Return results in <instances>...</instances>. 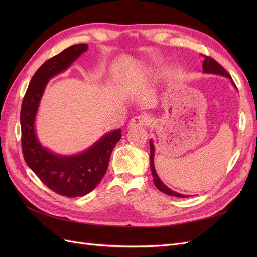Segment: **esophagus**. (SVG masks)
<instances>
[{
  "label": "esophagus",
  "mask_w": 257,
  "mask_h": 257,
  "mask_svg": "<svg viewBox=\"0 0 257 257\" xmlns=\"http://www.w3.org/2000/svg\"><path fill=\"white\" fill-rule=\"evenodd\" d=\"M152 123L151 116L147 114L136 115L130 121V127H141V126H148Z\"/></svg>",
  "instance_id": "34e87169"
}]
</instances>
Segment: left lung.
Instances as JSON below:
<instances>
[{"label": "left lung", "mask_w": 257, "mask_h": 257, "mask_svg": "<svg viewBox=\"0 0 257 257\" xmlns=\"http://www.w3.org/2000/svg\"><path fill=\"white\" fill-rule=\"evenodd\" d=\"M205 57V60H204V63H203V71L204 73H208V74H215V75H221V76H224V77H227V78H229L231 80V77L230 75L226 72V69H225L221 64L217 63V62L210 58V57H207V56H204ZM231 83L234 84V87H236L234 81L231 80ZM237 88V87H236ZM153 159H154V146H153V143L152 141H150V167H151V173H152V177H153V182L155 184V186L157 188L163 192L167 194V195L169 196H176V197H189V195H183V194H180V193H177L173 190H170L169 188H167V186L163 183L161 181V179L159 178L157 172H155V168H154V162H153Z\"/></svg>", "instance_id": "8db88e82"}]
</instances>
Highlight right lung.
Listing matches in <instances>:
<instances>
[{
    "mask_svg": "<svg viewBox=\"0 0 257 257\" xmlns=\"http://www.w3.org/2000/svg\"><path fill=\"white\" fill-rule=\"evenodd\" d=\"M87 49V44L74 45L46 61L31 79L20 111L21 146L26 163L47 188L66 197L84 196L96 188L108 168L113 148L122 136L120 128L111 131L89 149L71 157L49 151L36 137L34 122L46 84L67 69Z\"/></svg>",
    "mask_w": 257,
    "mask_h": 257,
    "instance_id": "add662e5",
    "label": "right lung"
}]
</instances>
